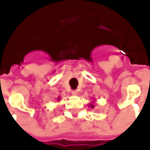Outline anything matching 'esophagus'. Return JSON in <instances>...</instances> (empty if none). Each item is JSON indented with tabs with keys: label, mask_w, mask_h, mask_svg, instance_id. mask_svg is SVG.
<instances>
[{
	"label": "esophagus",
	"mask_w": 150,
	"mask_h": 150,
	"mask_svg": "<svg viewBox=\"0 0 150 150\" xmlns=\"http://www.w3.org/2000/svg\"><path fill=\"white\" fill-rule=\"evenodd\" d=\"M78 90H73V91H72V95L77 96V95H78Z\"/></svg>",
	"instance_id": "1"
}]
</instances>
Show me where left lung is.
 I'll return each mask as SVG.
<instances>
[{"instance_id":"left-lung-1","label":"left lung","mask_w":150,"mask_h":150,"mask_svg":"<svg viewBox=\"0 0 150 150\" xmlns=\"http://www.w3.org/2000/svg\"><path fill=\"white\" fill-rule=\"evenodd\" d=\"M90 106H91L92 108H94V106H93V103H92V104H90Z\"/></svg>"}]
</instances>
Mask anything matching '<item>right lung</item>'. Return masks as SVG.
Listing matches in <instances>:
<instances>
[{"mask_svg": "<svg viewBox=\"0 0 150 150\" xmlns=\"http://www.w3.org/2000/svg\"><path fill=\"white\" fill-rule=\"evenodd\" d=\"M57 100H60V98H57Z\"/></svg>", "mask_w": 150, "mask_h": 150, "instance_id": "right-lung-1", "label": "right lung"}]
</instances>
